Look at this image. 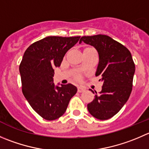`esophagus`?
Returning a JSON list of instances; mask_svg holds the SVG:
<instances>
[{
    "label": "esophagus",
    "instance_id": "esophagus-1",
    "mask_svg": "<svg viewBox=\"0 0 149 149\" xmlns=\"http://www.w3.org/2000/svg\"><path fill=\"white\" fill-rule=\"evenodd\" d=\"M85 91V89L83 87H78V92L79 93H81V92H84Z\"/></svg>",
    "mask_w": 149,
    "mask_h": 149
}]
</instances>
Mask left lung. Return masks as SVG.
Wrapping results in <instances>:
<instances>
[{
    "label": "left lung",
    "instance_id": "obj_1",
    "mask_svg": "<svg viewBox=\"0 0 149 149\" xmlns=\"http://www.w3.org/2000/svg\"><path fill=\"white\" fill-rule=\"evenodd\" d=\"M82 41L97 51L99 63L95 75L103 82L101 92H95V99L87 105L88 111L96 119L106 120L116 115L129 99L135 63L128 49L109 36H83L79 44Z\"/></svg>",
    "mask_w": 149,
    "mask_h": 149
}]
</instances>
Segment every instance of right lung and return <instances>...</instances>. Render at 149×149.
I'll return each mask as SVG.
<instances>
[{
  "mask_svg": "<svg viewBox=\"0 0 149 149\" xmlns=\"http://www.w3.org/2000/svg\"><path fill=\"white\" fill-rule=\"evenodd\" d=\"M80 36H48L26 49L19 65L22 90L30 106L46 120L58 119L77 92L71 84H54V68L60 67L65 53Z\"/></svg>",
  "mask_w": 149,
  "mask_h": 149,
  "instance_id": "add662e5",
  "label": "right lung"
}]
</instances>
